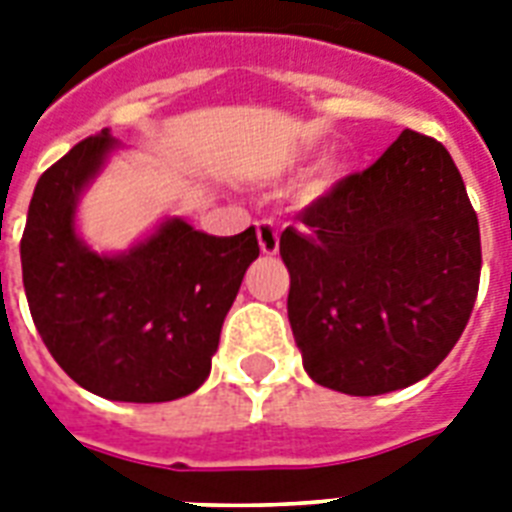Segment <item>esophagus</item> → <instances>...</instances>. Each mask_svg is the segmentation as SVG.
<instances>
[{"mask_svg": "<svg viewBox=\"0 0 512 512\" xmlns=\"http://www.w3.org/2000/svg\"><path fill=\"white\" fill-rule=\"evenodd\" d=\"M257 241L263 255H276L279 252V228L273 225V220H260L257 223Z\"/></svg>", "mask_w": 512, "mask_h": 512, "instance_id": "34e87169", "label": "esophagus"}]
</instances>
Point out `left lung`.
Listing matches in <instances>:
<instances>
[{"label":"left lung","mask_w":512,"mask_h":512,"mask_svg":"<svg viewBox=\"0 0 512 512\" xmlns=\"http://www.w3.org/2000/svg\"><path fill=\"white\" fill-rule=\"evenodd\" d=\"M281 233L287 311L305 372L348 396L428 377L468 327L481 231L438 140L404 130Z\"/></svg>","instance_id":"1"}]
</instances>
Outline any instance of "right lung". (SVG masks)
Wrapping results in <instances>:
<instances>
[{
  "label": "right lung",
  "instance_id": "1",
  "mask_svg": "<svg viewBox=\"0 0 512 512\" xmlns=\"http://www.w3.org/2000/svg\"><path fill=\"white\" fill-rule=\"evenodd\" d=\"M114 146L111 132H95L39 177L20 239L26 300L52 358L82 388L175 401L207 380L260 244L255 228L207 236L175 217L124 255L90 252L74 231L76 199Z\"/></svg>",
  "mask_w": 512,
  "mask_h": 512
}]
</instances>
